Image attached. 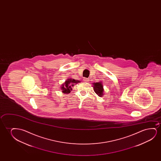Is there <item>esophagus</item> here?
I'll use <instances>...</instances> for the list:
<instances>
[{
  "mask_svg": "<svg viewBox=\"0 0 161 161\" xmlns=\"http://www.w3.org/2000/svg\"><path fill=\"white\" fill-rule=\"evenodd\" d=\"M84 80L85 82H88V81H89V79H87V78H86V77H84V80Z\"/></svg>",
  "mask_w": 161,
  "mask_h": 161,
  "instance_id": "esophagus-1",
  "label": "esophagus"
}]
</instances>
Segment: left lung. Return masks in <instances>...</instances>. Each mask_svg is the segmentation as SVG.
Here are the masks:
<instances>
[{"label": "left lung", "mask_w": 161, "mask_h": 161, "mask_svg": "<svg viewBox=\"0 0 161 161\" xmlns=\"http://www.w3.org/2000/svg\"><path fill=\"white\" fill-rule=\"evenodd\" d=\"M93 90L95 93L99 97L103 96V87L101 82H96L93 84Z\"/></svg>", "instance_id": "8db88e82"}]
</instances>
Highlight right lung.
<instances>
[{
  "label": "right lung",
  "instance_id": "right-lung-1",
  "mask_svg": "<svg viewBox=\"0 0 161 161\" xmlns=\"http://www.w3.org/2000/svg\"><path fill=\"white\" fill-rule=\"evenodd\" d=\"M79 81L75 80V79H68V80H66L62 87V92L64 93H69L70 92V91L71 90V86H74V84H77L79 82Z\"/></svg>",
  "mask_w": 161,
  "mask_h": 161
}]
</instances>
